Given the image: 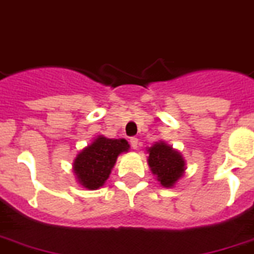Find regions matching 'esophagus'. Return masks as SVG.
I'll use <instances>...</instances> for the list:
<instances>
[{
    "mask_svg": "<svg viewBox=\"0 0 254 254\" xmlns=\"http://www.w3.org/2000/svg\"><path fill=\"white\" fill-rule=\"evenodd\" d=\"M130 145H131V147L134 148V150H137L138 146H139V142H138L137 138H135V137L130 138Z\"/></svg>",
    "mask_w": 254,
    "mask_h": 254,
    "instance_id": "34e87169",
    "label": "esophagus"
}]
</instances>
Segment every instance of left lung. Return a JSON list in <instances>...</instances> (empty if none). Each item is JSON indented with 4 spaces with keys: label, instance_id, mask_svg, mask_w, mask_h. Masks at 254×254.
<instances>
[{
    "label": "left lung",
    "instance_id": "left-lung-1",
    "mask_svg": "<svg viewBox=\"0 0 254 254\" xmlns=\"http://www.w3.org/2000/svg\"><path fill=\"white\" fill-rule=\"evenodd\" d=\"M148 166L158 181L166 188L174 187L184 175L185 160L179 151L168 146L166 142H156L147 150Z\"/></svg>",
    "mask_w": 254,
    "mask_h": 254
}]
</instances>
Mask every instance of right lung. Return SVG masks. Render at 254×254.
<instances>
[{
    "instance_id": "1",
    "label": "right lung",
    "mask_w": 254,
    "mask_h": 254,
    "mask_svg": "<svg viewBox=\"0 0 254 254\" xmlns=\"http://www.w3.org/2000/svg\"><path fill=\"white\" fill-rule=\"evenodd\" d=\"M129 147L125 139H109L99 135L74 159L73 170L79 184L91 190L103 187L111 175L117 156L127 151Z\"/></svg>"
}]
</instances>
